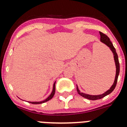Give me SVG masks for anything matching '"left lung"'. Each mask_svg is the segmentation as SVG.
Masks as SVG:
<instances>
[{
  "mask_svg": "<svg viewBox=\"0 0 127 127\" xmlns=\"http://www.w3.org/2000/svg\"><path fill=\"white\" fill-rule=\"evenodd\" d=\"M99 33H100V41L102 42L103 43L105 44H106L108 47H109V48L111 49L112 52L113 53L114 62H115V64H116V77H115V79H114V83H113V85H112V86L110 88L109 90H108L106 92L102 94V95H88V94H83V93L81 92L80 91H79V90L78 89V87L76 86L77 92L79 95H80L81 96H82V97H84V98H87V99H89V100H98V99H100V98H104V97H105L106 95L111 94V93L114 90L115 87H116V83H117V81H118V77L119 73H120V63H119L118 57V55L117 53H116L115 48H114V47L113 46V44H112V42H111V41H110L109 38L106 35L103 33L102 32H99Z\"/></svg>",
  "mask_w": 127,
  "mask_h": 127,
  "instance_id": "obj_1",
  "label": "left lung"
}]
</instances>
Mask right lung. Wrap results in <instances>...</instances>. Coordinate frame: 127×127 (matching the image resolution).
I'll return each instance as SVG.
<instances>
[{"label": "right lung", "mask_w": 127, "mask_h": 127, "mask_svg": "<svg viewBox=\"0 0 127 127\" xmlns=\"http://www.w3.org/2000/svg\"><path fill=\"white\" fill-rule=\"evenodd\" d=\"M55 83L56 82H55V83H54L53 85V91H52V92H51V95H50V96L46 98V99L41 102H29L33 104H42V103L44 102H46L48 101V100H50V99H51V98H53V97L54 96V95H55Z\"/></svg>", "instance_id": "add662e5"}]
</instances>
